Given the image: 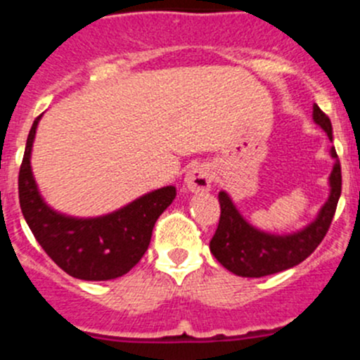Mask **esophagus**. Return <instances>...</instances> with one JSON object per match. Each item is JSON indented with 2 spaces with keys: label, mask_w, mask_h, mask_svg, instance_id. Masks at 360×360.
I'll return each instance as SVG.
<instances>
[{
  "label": "esophagus",
  "mask_w": 360,
  "mask_h": 360,
  "mask_svg": "<svg viewBox=\"0 0 360 360\" xmlns=\"http://www.w3.org/2000/svg\"><path fill=\"white\" fill-rule=\"evenodd\" d=\"M210 183H212V176H210L209 167L203 165V163H197V165L191 167L184 177V184L193 193L207 191L210 188Z\"/></svg>",
  "instance_id": "obj_1"
}]
</instances>
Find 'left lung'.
I'll use <instances>...</instances> for the list:
<instances>
[{
    "label": "left lung",
    "instance_id": "8db88e82",
    "mask_svg": "<svg viewBox=\"0 0 360 360\" xmlns=\"http://www.w3.org/2000/svg\"><path fill=\"white\" fill-rule=\"evenodd\" d=\"M314 120L328 132L329 139H333L331 120L317 104H314ZM331 155L336 162L329 177L331 183L329 200L322 207L317 219L297 233L281 237V235H270L256 230L238 214L230 197L221 191L219 224L214 237L210 238V252L214 254V257L226 270L240 277H264V275L278 274L307 259L329 231L341 195V165L335 148L331 150Z\"/></svg>",
    "mask_w": 360,
    "mask_h": 360
}]
</instances>
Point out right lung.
<instances>
[{
	"instance_id": "add662e5",
	"label": "right lung",
	"mask_w": 360,
	"mask_h": 360,
	"mask_svg": "<svg viewBox=\"0 0 360 360\" xmlns=\"http://www.w3.org/2000/svg\"><path fill=\"white\" fill-rule=\"evenodd\" d=\"M39 118L29 130L19 170V202L25 223L50 259L71 277L82 281L122 277L150 248L155 223L176 198V188H162L96 219H75L53 212L39 197L29 163Z\"/></svg>"
}]
</instances>
